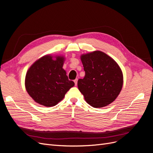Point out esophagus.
<instances>
[{
  "instance_id": "obj_1",
  "label": "esophagus",
  "mask_w": 153,
  "mask_h": 153,
  "mask_svg": "<svg viewBox=\"0 0 153 153\" xmlns=\"http://www.w3.org/2000/svg\"><path fill=\"white\" fill-rule=\"evenodd\" d=\"M74 82H75V85H77V82H78V79H77V78H76V79L74 80Z\"/></svg>"
}]
</instances>
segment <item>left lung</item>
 Wrapping results in <instances>:
<instances>
[{
	"label": "left lung",
	"instance_id": "1",
	"mask_svg": "<svg viewBox=\"0 0 153 153\" xmlns=\"http://www.w3.org/2000/svg\"><path fill=\"white\" fill-rule=\"evenodd\" d=\"M85 75L78 80V87L86 102L101 108L117 98L123 85L121 68L114 60L101 51L80 56Z\"/></svg>",
	"mask_w": 153,
	"mask_h": 153
}]
</instances>
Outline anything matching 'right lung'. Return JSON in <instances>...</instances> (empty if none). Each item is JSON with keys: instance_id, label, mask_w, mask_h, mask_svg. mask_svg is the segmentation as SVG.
<instances>
[{"instance_id": "right-lung-1", "label": "right lung", "mask_w": 153, "mask_h": 153, "mask_svg": "<svg viewBox=\"0 0 153 153\" xmlns=\"http://www.w3.org/2000/svg\"><path fill=\"white\" fill-rule=\"evenodd\" d=\"M64 60L62 55H46L29 68L25 75V89L37 103L48 107L56 105L75 85L62 68Z\"/></svg>"}]
</instances>
